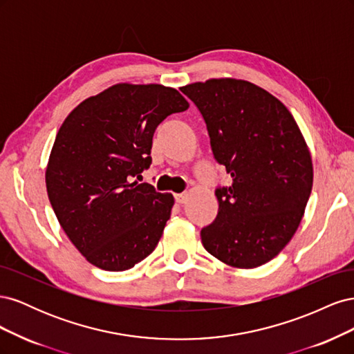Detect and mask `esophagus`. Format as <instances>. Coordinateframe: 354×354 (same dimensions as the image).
<instances>
[{
	"mask_svg": "<svg viewBox=\"0 0 354 354\" xmlns=\"http://www.w3.org/2000/svg\"><path fill=\"white\" fill-rule=\"evenodd\" d=\"M186 201H187V194H178V195H176V202L185 203Z\"/></svg>",
	"mask_w": 354,
	"mask_h": 354,
	"instance_id": "1",
	"label": "esophagus"
}]
</instances>
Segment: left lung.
<instances>
[{"label": "left lung", "mask_w": 354, "mask_h": 354, "mask_svg": "<svg viewBox=\"0 0 354 354\" xmlns=\"http://www.w3.org/2000/svg\"><path fill=\"white\" fill-rule=\"evenodd\" d=\"M203 116L214 158L232 177L216 189L218 214L201 230L211 255L254 269L279 254L297 232L313 186L304 137L269 91L233 78L180 88Z\"/></svg>", "instance_id": "8db88e82"}]
</instances>
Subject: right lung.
<instances>
[{
	"label": "right lung",
	"mask_w": 354,
	"mask_h": 354,
	"mask_svg": "<svg viewBox=\"0 0 354 354\" xmlns=\"http://www.w3.org/2000/svg\"><path fill=\"white\" fill-rule=\"evenodd\" d=\"M187 108L176 88L124 82L85 99L63 121L47 194L62 229L93 266L128 270L156 248L174 198L131 180L152 164L156 127Z\"/></svg>",
	"instance_id": "1"
}]
</instances>
